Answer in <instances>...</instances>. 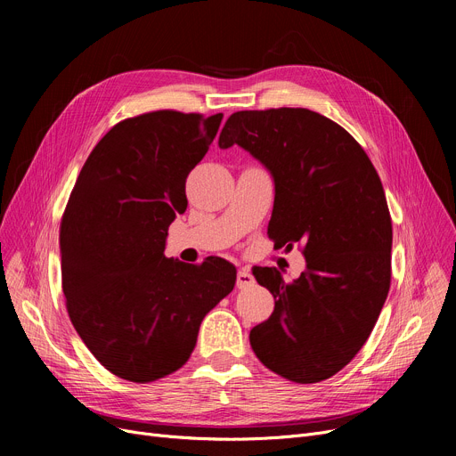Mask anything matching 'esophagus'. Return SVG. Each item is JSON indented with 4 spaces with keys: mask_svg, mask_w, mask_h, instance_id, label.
<instances>
[{
    "mask_svg": "<svg viewBox=\"0 0 456 456\" xmlns=\"http://www.w3.org/2000/svg\"><path fill=\"white\" fill-rule=\"evenodd\" d=\"M251 284H255V277H253V273L251 272H248V270H240L238 272V275H236V286L238 289H248V286H251Z\"/></svg>",
    "mask_w": 456,
    "mask_h": 456,
    "instance_id": "esophagus-1",
    "label": "esophagus"
}]
</instances>
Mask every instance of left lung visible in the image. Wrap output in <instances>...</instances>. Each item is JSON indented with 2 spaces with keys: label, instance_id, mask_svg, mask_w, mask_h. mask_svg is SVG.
<instances>
[{
  "label": "left lung",
  "instance_id": "left-lung-1",
  "mask_svg": "<svg viewBox=\"0 0 456 456\" xmlns=\"http://www.w3.org/2000/svg\"><path fill=\"white\" fill-rule=\"evenodd\" d=\"M240 146L275 184L268 234L303 246L305 272L290 284L275 268L253 272L275 297L251 329L258 361L310 385L338 373L366 344L390 290L392 220L382 183L358 142L308 109L240 110L218 146Z\"/></svg>",
  "mask_w": 456,
  "mask_h": 456
}]
</instances>
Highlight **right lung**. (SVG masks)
I'll return each mask as SVG.
<instances>
[{
  "mask_svg": "<svg viewBox=\"0 0 456 456\" xmlns=\"http://www.w3.org/2000/svg\"><path fill=\"white\" fill-rule=\"evenodd\" d=\"M224 114L157 110L114 126L88 155L61 224L71 323L114 375L151 382L179 370L203 318L236 282L231 262L166 258L167 227L186 210L184 183Z\"/></svg>",
  "mask_w": 456,
  "mask_h": 456,
  "instance_id": "add662e5",
  "label": "right lung"
}]
</instances>
